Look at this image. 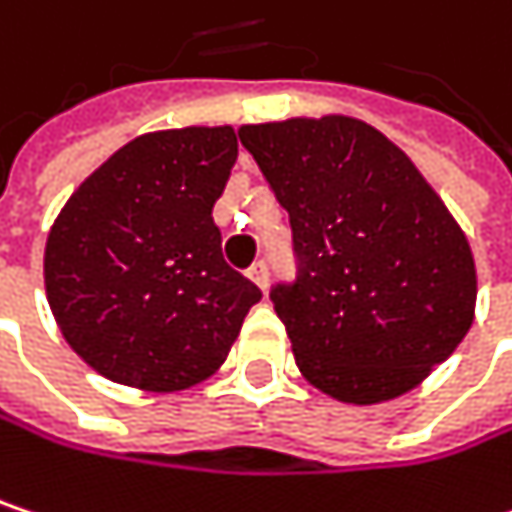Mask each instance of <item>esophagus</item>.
Returning <instances> with one entry per match:
<instances>
[{"mask_svg":"<svg viewBox=\"0 0 512 512\" xmlns=\"http://www.w3.org/2000/svg\"><path fill=\"white\" fill-rule=\"evenodd\" d=\"M249 278H252L257 287L266 293V287H269V269H266V263H263V260H260V263H255V266L249 269Z\"/></svg>","mask_w":512,"mask_h":512,"instance_id":"esophagus-1","label":"esophagus"}]
</instances>
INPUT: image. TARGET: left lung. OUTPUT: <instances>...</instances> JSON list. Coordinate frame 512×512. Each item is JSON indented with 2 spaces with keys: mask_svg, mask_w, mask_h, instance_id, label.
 <instances>
[{
  "mask_svg": "<svg viewBox=\"0 0 512 512\" xmlns=\"http://www.w3.org/2000/svg\"><path fill=\"white\" fill-rule=\"evenodd\" d=\"M240 142L290 213L299 275L269 296L299 373L353 406L421 385L477 302L468 237L439 192L347 115L246 124Z\"/></svg>",
  "mask_w": 512,
  "mask_h": 512,
  "instance_id": "obj_1",
  "label": "left lung"
}]
</instances>
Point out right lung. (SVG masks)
I'll list each match as a JSON object with an SVG mask.
<instances>
[{"instance_id":"right-lung-1","label":"right lung","mask_w":512,"mask_h":512,"mask_svg":"<svg viewBox=\"0 0 512 512\" xmlns=\"http://www.w3.org/2000/svg\"><path fill=\"white\" fill-rule=\"evenodd\" d=\"M234 162V127L145 133L55 216L47 302L70 350L100 376L171 394L225 364L260 299L225 263L213 222Z\"/></svg>"}]
</instances>
